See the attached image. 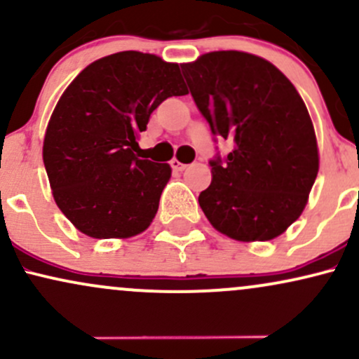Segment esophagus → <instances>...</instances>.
<instances>
[{"instance_id":"obj_1","label":"esophagus","mask_w":359,"mask_h":359,"mask_svg":"<svg viewBox=\"0 0 359 359\" xmlns=\"http://www.w3.org/2000/svg\"><path fill=\"white\" fill-rule=\"evenodd\" d=\"M170 167L174 168L175 172H182V170H185V167H187V165H185V163L180 162V160L172 158V160H170Z\"/></svg>"}]
</instances>
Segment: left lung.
Returning a JSON list of instances; mask_svg holds the SVG:
<instances>
[{
	"label": "left lung",
	"instance_id": "obj_1",
	"mask_svg": "<svg viewBox=\"0 0 359 359\" xmlns=\"http://www.w3.org/2000/svg\"><path fill=\"white\" fill-rule=\"evenodd\" d=\"M194 102L233 150L209 162L199 205L236 241H269L299 219L319 172L314 125L290 81L253 53L209 52L182 64Z\"/></svg>",
	"mask_w": 359,
	"mask_h": 359
}]
</instances>
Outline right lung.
Instances as JSON below:
<instances>
[{"label": "right lung", "mask_w": 359, "mask_h": 359, "mask_svg": "<svg viewBox=\"0 0 359 359\" xmlns=\"http://www.w3.org/2000/svg\"><path fill=\"white\" fill-rule=\"evenodd\" d=\"M187 93L179 64L135 50L93 62L64 90L43 163L53 199L81 233L131 238L150 226L172 168L138 158V133L160 102Z\"/></svg>", "instance_id": "add662e5"}]
</instances>
